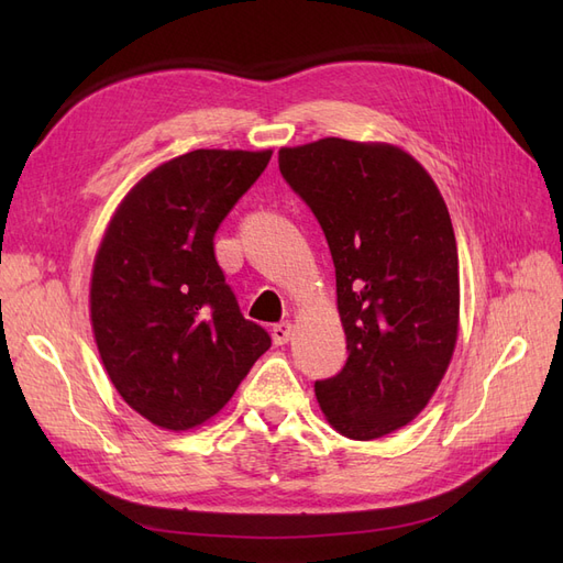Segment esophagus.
I'll return each mask as SVG.
<instances>
[{"label": "esophagus", "instance_id": "34e87169", "mask_svg": "<svg viewBox=\"0 0 563 563\" xmlns=\"http://www.w3.org/2000/svg\"><path fill=\"white\" fill-rule=\"evenodd\" d=\"M294 335V323L291 321H282L277 327H272V340H275V345H286L288 340Z\"/></svg>", "mask_w": 563, "mask_h": 563}]
</instances>
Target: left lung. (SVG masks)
Returning a JSON list of instances; mask_svg holds the SVG:
<instances>
[{"label":"left lung","mask_w":563,"mask_h":563,"mask_svg":"<svg viewBox=\"0 0 563 563\" xmlns=\"http://www.w3.org/2000/svg\"><path fill=\"white\" fill-rule=\"evenodd\" d=\"M279 172L317 216L335 265L350 356L338 376L314 383L321 413L347 439L401 430L430 404L457 343L446 201L424 166L391 143L282 147Z\"/></svg>","instance_id":"1"}]
</instances>
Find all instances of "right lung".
Returning <instances> with one entry per match:
<instances>
[{
	"instance_id": "1",
	"label": "right lung",
	"mask_w": 563,
	"mask_h": 563,
	"mask_svg": "<svg viewBox=\"0 0 563 563\" xmlns=\"http://www.w3.org/2000/svg\"><path fill=\"white\" fill-rule=\"evenodd\" d=\"M272 150H192L152 168L119 201L98 244L89 314L114 389L162 430L209 422L269 347L242 317L213 234Z\"/></svg>"
}]
</instances>
